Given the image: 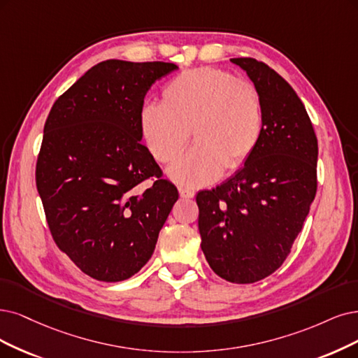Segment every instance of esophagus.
Returning <instances> with one entry per match:
<instances>
[{
	"mask_svg": "<svg viewBox=\"0 0 358 358\" xmlns=\"http://www.w3.org/2000/svg\"><path fill=\"white\" fill-rule=\"evenodd\" d=\"M178 192H180V196L182 197V199H192V197L194 196V192H192L189 189H184V187H180Z\"/></svg>",
	"mask_w": 358,
	"mask_h": 358,
	"instance_id": "esophagus-1",
	"label": "esophagus"
}]
</instances>
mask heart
I'll list each match as a JSON object with an SVG mask.
<instances>
[{"label":"heart","mask_w":358,"mask_h":358,"mask_svg":"<svg viewBox=\"0 0 358 358\" xmlns=\"http://www.w3.org/2000/svg\"><path fill=\"white\" fill-rule=\"evenodd\" d=\"M262 131L258 90L215 68L181 72L165 85L162 101L145 103L140 110L141 137L159 162H174L193 132L197 141L169 169L171 178L187 187L217 181L226 168H242Z\"/></svg>","instance_id":"1"}]
</instances>
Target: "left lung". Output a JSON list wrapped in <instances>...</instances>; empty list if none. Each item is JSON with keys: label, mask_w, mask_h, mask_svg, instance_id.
<instances>
[{"label": "left lung", "mask_w": 358, "mask_h": 358, "mask_svg": "<svg viewBox=\"0 0 358 358\" xmlns=\"http://www.w3.org/2000/svg\"><path fill=\"white\" fill-rule=\"evenodd\" d=\"M231 62L258 90L264 131L236 176L197 193L201 248L220 277L255 283L279 268L292 250L317 192L319 145L295 90L252 57Z\"/></svg>", "instance_id": "8db88e82"}]
</instances>
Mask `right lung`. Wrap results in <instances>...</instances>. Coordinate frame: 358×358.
Wrapping results in <instances>:
<instances>
[{
    "label": "right lung",
    "instance_id": "1",
    "mask_svg": "<svg viewBox=\"0 0 358 358\" xmlns=\"http://www.w3.org/2000/svg\"><path fill=\"white\" fill-rule=\"evenodd\" d=\"M176 69L165 62H101L48 113L36 189L52 241L96 280L121 282L140 271L178 199L140 141L144 96Z\"/></svg>",
    "mask_w": 358,
    "mask_h": 358
}]
</instances>
